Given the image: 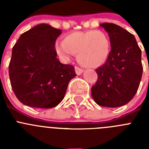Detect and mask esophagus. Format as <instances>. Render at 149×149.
<instances>
[{
    "label": "esophagus",
    "mask_w": 149,
    "mask_h": 149,
    "mask_svg": "<svg viewBox=\"0 0 149 149\" xmlns=\"http://www.w3.org/2000/svg\"><path fill=\"white\" fill-rule=\"evenodd\" d=\"M74 70H75V73L77 74V75H81V74L84 72V70H83V69H81V68H78V67H77V66L74 68Z\"/></svg>",
    "instance_id": "esophagus-1"
}]
</instances>
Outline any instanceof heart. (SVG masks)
<instances>
[{"instance_id":"obj_1","label":"heart","mask_w":149,"mask_h":149,"mask_svg":"<svg viewBox=\"0 0 149 149\" xmlns=\"http://www.w3.org/2000/svg\"><path fill=\"white\" fill-rule=\"evenodd\" d=\"M55 49L62 58L69 60L77 55L79 63L86 68H98L108 60L111 43L108 35L101 30L75 31L65 36Z\"/></svg>"}]
</instances>
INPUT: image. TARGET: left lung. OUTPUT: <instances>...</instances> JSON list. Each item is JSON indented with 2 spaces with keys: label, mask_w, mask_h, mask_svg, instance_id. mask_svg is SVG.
I'll list each match as a JSON object with an SVG mask.
<instances>
[{
  "label": "left lung",
  "mask_w": 149,
  "mask_h": 149,
  "mask_svg": "<svg viewBox=\"0 0 149 149\" xmlns=\"http://www.w3.org/2000/svg\"><path fill=\"white\" fill-rule=\"evenodd\" d=\"M110 37L108 60L96 69L98 81L92 86L97 104L119 107L131 101L137 92L143 74L141 50L134 36L112 23L101 24Z\"/></svg>",
  "instance_id": "8db88e82"
}]
</instances>
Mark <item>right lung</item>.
Here are the masks:
<instances>
[{
	"instance_id": "right-lung-1",
	"label": "right lung",
	"mask_w": 149,
	"mask_h": 149,
	"mask_svg": "<svg viewBox=\"0 0 149 149\" xmlns=\"http://www.w3.org/2000/svg\"><path fill=\"white\" fill-rule=\"evenodd\" d=\"M62 30L41 24L20 36L13 46L9 65L13 90L24 104L51 108L63 101L74 67L56 59L55 42Z\"/></svg>"
}]
</instances>
